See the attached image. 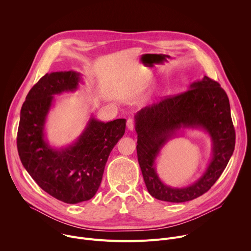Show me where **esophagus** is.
I'll use <instances>...</instances> for the list:
<instances>
[{
	"label": "esophagus",
	"instance_id": "esophagus-1",
	"mask_svg": "<svg viewBox=\"0 0 251 251\" xmlns=\"http://www.w3.org/2000/svg\"><path fill=\"white\" fill-rule=\"evenodd\" d=\"M127 128H128V130H130V131H133V130H134V128H135V121H134V119L129 118V119L127 120Z\"/></svg>",
	"mask_w": 251,
	"mask_h": 251
}]
</instances>
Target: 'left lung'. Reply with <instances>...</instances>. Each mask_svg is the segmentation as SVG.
<instances>
[{"label":"left lung","instance_id":"obj_1","mask_svg":"<svg viewBox=\"0 0 251 251\" xmlns=\"http://www.w3.org/2000/svg\"><path fill=\"white\" fill-rule=\"evenodd\" d=\"M181 127H201L213 141V157L204 175L191 186L172 188L156 175L154 160ZM137 156L149 194L157 200L184 202L206 193L225 171L235 146L230 105L220 83L204 76L190 89L141 109L135 116Z\"/></svg>","mask_w":251,"mask_h":251}]
</instances>
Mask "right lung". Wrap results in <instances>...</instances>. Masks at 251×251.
<instances>
[{
    "label": "right lung",
    "mask_w": 251,
    "mask_h": 251,
    "mask_svg": "<svg viewBox=\"0 0 251 251\" xmlns=\"http://www.w3.org/2000/svg\"><path fill=\"white\" fill-rule=\"evenodd\" d=\"M79 81L80 75L75 71L44 75L25 97L17 136L25 169L46 193L66 203L94 197L110 152L126 127L125 119L104 123L91 117L73 145L60 150L50 147L45 140V124L53 95L76 90Z\"/></svg>",
    "instance_id": "1"
}]
</instances>
